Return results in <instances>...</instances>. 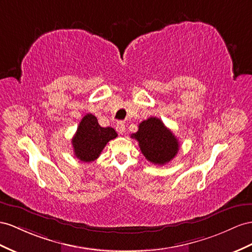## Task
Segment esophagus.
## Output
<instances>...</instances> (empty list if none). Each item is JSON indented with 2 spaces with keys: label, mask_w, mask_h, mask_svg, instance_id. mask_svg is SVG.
<instances>
[{
  "label": "esophagus",
  "mask_w": 252,
  "mask_h": 252,
  "mask_svg": "<svg viewBox=\"0 0 252 252\" xmlns=\"http://www.w3.org/2000/svg\"><path fill=\"white\" fill-rule=\"evenodd\" d=\"M116 131H117L119 134H124L126 132L125 122H122V121L117 122V125H116Z\"/></svg>",
  "instance_id": "1"
}]
</instances>
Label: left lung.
I'll return each mask as SVG.
<instances>
[{"instance_id":"left-lung-1","label":"left lung","mask_w":252,"mask_h":252,"mask_svg":"<svg viewBox=\"0 0 252 252\" xmlns=\"http://www.w3.org/2000/svg\"><path fill=\"white\" fill-rule=\"evenodd\" d=\"M132 137L138 141L141 153L152 164L169 163L179 151L177 137L157 117H150L140 122L138 131L132 134Z\"/></svg>"}]
</instances>
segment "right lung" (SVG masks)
<instances>
[{
    "instance_id": "1",
    "label": "right lung",
    "mask_w": 252,
    "mask_h": 252,
    "mask_svg": "<svg viewBox=\"0 0 252 252\" xmlns=\"http://www.w3.org/2000/svg\"><path fill=\"white\" fill-rule=\"evenodd\" d=\"M118 136L113 127H102L93 114H87L81 120L72 138L74 156L82 162H94L100 157L109 140Z\"/></svg>"
}]
</instances>
